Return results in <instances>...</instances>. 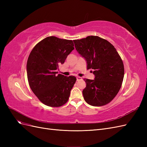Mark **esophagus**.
<instances>
[{"instance_id": "esophagus-1", "label": "esophagus", "mask_w": 147, "mask_h": 147, "mask_svg": "<svg viewBox=\"0 0 147 147\" xmlns=\"http://www.w3.org/2000/svg\"><path fill=\"white\" fill-rule=\"evenodd\" d=\"M82 78H81V77H77V81H79V80H81Z\"/></svg>"}]
</instances>
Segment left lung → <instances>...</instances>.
Here are the masks:
<instances>
[{
	"label": "left lung",
	"mask_w": 147,
	"mask_h": 147,
	"mask_svg": "<svg viewBox=\"0 0 147 147\" xmlns=\"http://www.w3.org/2000/svg\"><path fill=\"white\" fill-rule=\"evenodd\" d=\"M78 53L85 59L87 69H93L94 80L84 78L86 88L84 99L92 106L109 104L121 87L124 69L116 48L109 42L98 36L74 40Z\"/></svg>",
	"instance_id": "1"
}]
</instances>
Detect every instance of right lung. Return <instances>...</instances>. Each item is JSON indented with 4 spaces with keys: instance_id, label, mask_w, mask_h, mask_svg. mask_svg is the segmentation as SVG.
Segmentation results:
<instances>
[{
    "instance_id": "add662e5",
    "label": "right lung",
    "mask_w": 147,
    "mask_h": 147,
    "mask_svg": "<svg viewBox=\"0 0 147 147\" xmlns=\"http://www.w3.org/2000/svg\"><path fill=\"white\" fill-rule=\"evenodd\" d=\"M72 40L51 36L43 39L31 51L27 62L30 88L45 105L58 107L68 101L77 78L57 74L59 65L74 50Z\"/></svg>"
}]
</instances>
